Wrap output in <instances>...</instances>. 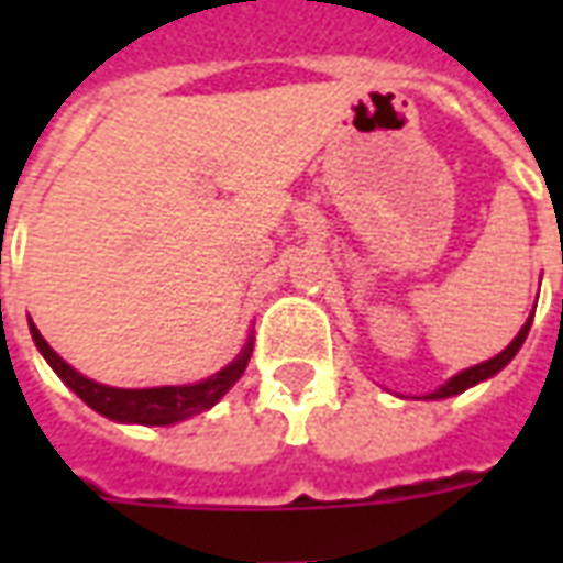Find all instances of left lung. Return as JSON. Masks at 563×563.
Instances as JSON below:
<instances>
[{"label":"left lung","mask_w":563,"mask_h":563,"mask_svg":"<svg viewBox=\"0 0 563 563\" xmlns=\"http://www.w3.org/2000/svg\"><path fill=\"white\" fill-rule=\"evenodd\" d=\"M531 322L533 317L521 325V331L512 338V343H509L504 353H497L495 358H488V362H483V365H473L467 367V371H461V374H455V377L449 379V383H443L440 389L431 391V395H424V398H431V401H440V398H452V395H461L464 389H471V386H476V383H483V379L495 377L497 371H504V367L512 362V355L519 353L521 343H525V338H528V331H531Z\"/></svg>","instance_id":"obj_1"}]
</instances>
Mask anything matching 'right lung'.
<instances>
[{
	"mask_svg": "<svg viewBox=\"0 0 563 563\" xmlns=\"http://www.w3.org/2000/svg\"><path fill=\"white\" fill-rule=\"evenodd\" d=\"M32 341L38 346V353L47 358V365L54 367L56 377L66 383L68 389L78 395L80 401L92 407L96 413L108 416L114 422H135V424H174L184 422L189 416H198L210 410L213 404L220 401L225 391L232 389L234 383L244 374L253 343L246 341L241 355L234 358L232 365L217 371L213 377L201 379L196 386H159V389H114V386H102L96 379L84 377L75 367L66 365L59 355L51 350V343L44 341L42 331L30 322Z\"/></svg>",
	"mask_w": 563,
	"mask_h": 563,
	"instance_id": "1",
	"label": "right lung"
}]
</instances>
